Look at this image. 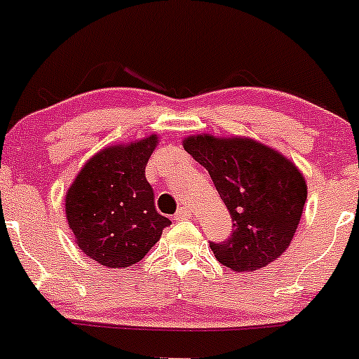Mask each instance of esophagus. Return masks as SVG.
<instances>
[{
	"mask_svg": "<svg viewBox=\"0 0 359 359\" xmlns=\"http://www.w3.org/2000/svg\"><path fill=\"white\" fill-rule=\"evenodd\" d=\"M173 218H175V219H187V218H191V211H189L187 208H180V210L177 211L175 215H173Z\"/></svg>",
	"mask_w": 359,
	"mask_h": 359,
	"instance_id": "1",
	"label": "esophagus"
}]
</instances>
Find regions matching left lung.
Masks as SVG:
<instances>
[{
	"label": "left lung",
	"instance_id": "obj_1",
	"mask_svg": "<svg viewBox=\"0 0 359 359\" xmlns=\"http://www.w3.org/2000/svg\"><path fill=\"white\" fill-rule=\"evenodd\" d=\"M184 149L210 172L233 222L224 242H211L223 266L245 273L290 247L306 201L305 177L276 149L250 137L189 136Z\"/></svg>",
	"mask_w": 359,
	"mask_h": 359
}]
</instances>
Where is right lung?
Returning <instances> with one entry per match:
<instances>
[{
	"instance_id": "1",
	"label": "right lung",
	"mask_w": 359,
	"mask_h": 359,
	"mask_svg": "<svg viewBox=\"0 0 359 359\" xmlns=\"http://www.w3.org/2000/svg\"><path fill=\"white\" fill-rule=\"evenodd\" d=\"M158 143L151 135L109 147L83 165L66 194V218L76 245L105 267L140 262L172 222L155 208L144 168Z\"/></svg>"
}]
</instances>
